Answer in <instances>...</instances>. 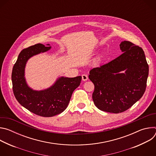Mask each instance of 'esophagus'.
<instances>
[{"instance_id": "esophagus-1", "label": "esophagus", "mask_w": 156, "mask_h": 156, "mask_svg": "<svg viewBox=\"0 0 156 156\" xmlns=\"http://www.w3.org/2000/svg\"><path fill=\"white\" fill-rule=\"evenodd\" d=\"M82 80L83 81H87L88 80V76L87 75H85V74H83L82 75Z\"/></svg>"}]
</instances>
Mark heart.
Segmentation results:
<instances>
[{"instance_id":"heart-1","label":"heart","mask_w":156,"mask_h":156,"mask_svg":"<svg viewBox=\"0 0 156 156\" xmlns=\"http://www.w3.org/2000/svg\"><path fill=\"white\" fill-rule=\"evenodd\" d=\"M100 58H101V57H98V58H97V61L100 60Z\"/></svg>"}]
</instances>
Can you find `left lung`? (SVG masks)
Returning a JSON list of instances; mask_svg holds the SVG:
<instances>
[{
    "mask_svg": "<svg viewBox=\"0 0 156 156\" xmlns=\"http://www.w3.org/2000/svg\"><path fill=\"white\" fill-rule=\"evenodd\" d=\"M120 48L122 54L93 69L89 75L94 84L95 105L101 110L114 114L124 112L141 98L149 75V66L141 48L126 41L120 43Z\"/></svg>",
    "mask_w": 156,
    "mask_h": 156,
    "instance_id": "obj_1",
    "label": "left lung"
}]
</instances>
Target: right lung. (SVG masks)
<instances>
[{"instance_id": "add662e5", "label": "right lung", "mask_w": 156, "mask_h": 156, "mask_svg": "<svg viewBox=\"0 0 156 156\" xmlns=\"http://www.w3.org/2000/svg\"><path fill=\"white\" fill-rule=\"evenodd\" d=\"M47 45L46 47L37 44L21 51L13 67L12 81L15 97L22 106L36 115L51 117L62 113L67 107L73 92L81 83V76H61L44 90L36 91L30 87L25 78L27 62L31 57L49 51L51 47L50 44Z\"/></svg>"}]
</instances>
